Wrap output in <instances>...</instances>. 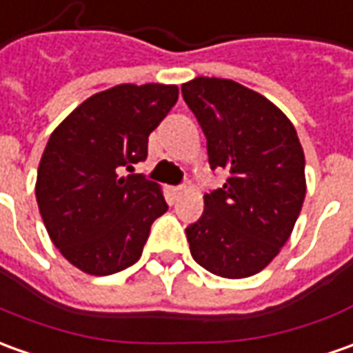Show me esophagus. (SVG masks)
Returning <instances> with one entry per match:
<instances>
[{
	"label": "esophagus",
	"mask_w": 353,
	"mask_h": 353,
	"mask_svg": "<svg viewBox=\"0 0 353 353\" xmlns=\"http://www.w3.org/2000/svg\"><path fill=\"white\" fill-rule=\"evenodd\" d=\"M183 191H185V187H183V185H176V187H172V195L176 196V199H177V196H179V195H181V193H183Z\"/></svg>",
	"instance_id": "34e87169"
}]
</instances>
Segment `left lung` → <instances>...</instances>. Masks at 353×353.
<instances>
[{
  "label": "left lung",
  "instance_id": "left-lung-1",
  "mask_svg": "<svg viewBox=\"0 0 353 353\" xmlns=\"http://www.w3.org/2000/svg\"><path fill=\"white\" fill-rule=\"evenodd\" d=\"M181 94L207 137L210 170L228 172L185 228L191 255L218 276H253L286 243L305 199L296 129L265 96L230 79L196 77Z\"/></svg>",
  "mask_w": 353,
  "mask_h": 353
}]
</instances>
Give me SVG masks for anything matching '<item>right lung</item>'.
I'll list each match as a JSON object with an SVG mask.
<instances>
[{
  "label": "right lung",
  "instance_id": "right-lung-1",
  "mask_svg": "<svg viewBox=\"0 0 353 353\" xmlns=\"http://www.w3.org/2000/svg\"><path fill=\"white\" fill-rule=\"evenodd\" d=\"M176 85H119L86 98L52 133L36 201L61 255L86 274L135 265L152 222L168 210L154 181L133 172L148 135L177 102Z\"/></svg>",
  "mask_w": 353,
  "mask_h": 353
}]
</instances>
